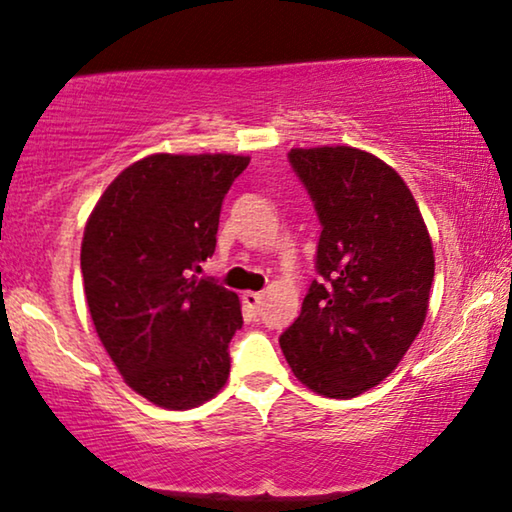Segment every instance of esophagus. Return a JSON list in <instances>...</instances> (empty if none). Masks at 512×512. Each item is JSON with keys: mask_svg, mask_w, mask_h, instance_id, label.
<instances>
[{"mask_svg": "<svg viewBox=\"0 0 512 512\" xmlns=\"http://www.w3.org/2000/svg\"><path fill=\"white\" fill-rule=\"evenodd\" d=\"M242 298H244V305L249 307V312H251V314H258V310H261V300H263L261 293L247 291Z\"/></svg>", "mask_w": 512, "mask_h": 512, "instance_id": "34e87169", "label": "esophagus"}]
</instances>
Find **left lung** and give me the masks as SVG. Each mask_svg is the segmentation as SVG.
<instances>
[{"label": "left lung", "mask_w": 512, "mask_h": 512, "mask_svg": "<svg viewBox=\"0 0 512 512\" xmlns=\"http://www.w3.org/2000/svg\"><path fill=\"white\" fill-rule=\"evenodd\" d=\"M289 163L321 223L319 279L279 345L307 389L354 398L394 373L422 331L431 237L410 188L373 153L291 149Z\"/></svg>", "instance_id": "left-lung-1"}]
</instances>
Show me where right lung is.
Segmentation results:
<instances>
[{
    "label": "right lung",
    "instance_id": "obj_1",
    "mask_svg": "<svg viewBox=\"0 0 512 512\" xmlns=\"http://www.w3.org/2000/svg\"><path fill=\"white\" fill-rule=\"evenodd\" d=\"M247 156L156 153L111 181L83 230V289L118 373L167 410L198 408L230 375L240 298L198 279Z\"/></svg>",
    "mask_w": 512,
    "mask_h": 512
}]
</instances>
